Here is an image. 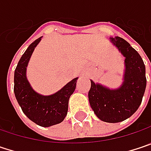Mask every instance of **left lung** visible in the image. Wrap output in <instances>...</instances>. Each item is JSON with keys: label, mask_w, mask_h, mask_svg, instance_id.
I'll return each instance as SVG.
<instances>
[{"label": "left lung", "mask_w": 151, "mask_h": 151, "mask_svg": "<svg viewBox=\"0 0 151 151\" xmlns=\"http://www.w3.org/2000/svg\"><path fill=\"white\" fill-rule=\"evenodd\" d=\"M110 39L125 58L124 82L119 88L112 90L91 81L88 100L101 120L118 123L131 117L142 102L146 88L145 66L138 52L124 38Z\"/></svg>", "instance_id": "8db88e82"}]
</instances>
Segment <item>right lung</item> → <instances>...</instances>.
I'll list each match as a JSON object with an SVG mask.
<instances>
[{
    "label": "right lung",
    "mask_w": 151,
    "mask_h": 151,
    "mask_svg": "<svg viewBox=\"0 0 151 151\" xmlns=\"http://www.w3.org/2000/svg\"><path fill=\"white\" fill-rule=\"evenodd\" d=\"M41 38L32 43L19 59L14 71V91L19 105L29 119L40 126L49 127L59 124L68 113L70 95L76 86L75 78L54 94L45 96L34 91L27 81V67L30 58Z\"/></svg>",
    "instance_id": "1"
}]
</instances>
